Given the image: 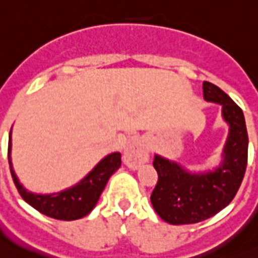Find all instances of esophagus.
<instances>
[{
  "label": "esophagus",
  "instance_id": "esophagus-1",
  "mask_svg": "<svg viewBox=\"0 0 258 258\" xmlns=\"http://www.w3.org/2000/svg\"><path fill=\"white\" fill-rule=\"evenodd\" d=\"M149 159V149L143 141L135 139L127 146L124 153L125 165L131 169H137L138 166Z\"/></svg>",
  "mask_w": 258,
  "mask_h": 258
}]
</instances>
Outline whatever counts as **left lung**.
I'll return each mask as SVG.
<instances>
[{"label":"left lung","instance_id":"left-lung-1","mask_svg":"<svg viewBox=\"0 0 258 258\" xmlns=\"http://www.w3.org/2000/svg\"><path fill=\"white\" fill-rule=\"evenodd\" d=\"M204 97L222 105L224 119L230 125L220 169L191 175L179 165L155 155L153 165L158 180L151 204L162 220L171 225L197 224L216 216L236 197L248 165V131L242 109L213 83L204 82Z\"/></svg>","mask_w":258,"mask_h":258}]
</instances>
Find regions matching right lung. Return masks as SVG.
<instances>
[{"label":"right lung","instance_id":"add662e5","mask_svg":"<svg viewBox=\"0 0 258 258\" xmlns=\"http://www.w3.org/2000/svg\"><path fill=\"white\" fill-rule=\"evenodd\" d=\"M8 159H9V167L13 182L24 201H26L32 208H34L42 214H45L50 218L62 221L79 220L91 213V210L95 208V205L99 201V197L104 190L109 176L112 175L121 165V155L119 153H113L108 157H105L75 187L57 192V194H52V196H37V194L26 191L25 188L22 187L12 169L10 139L9 145H8Z\"/></svg>","mask_w":258,"mask_h":258}]
</instances>
